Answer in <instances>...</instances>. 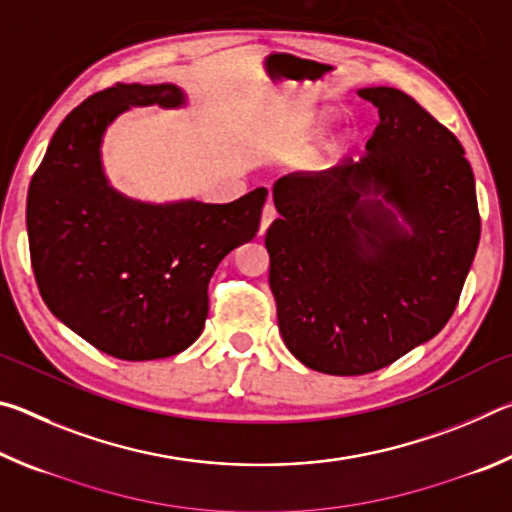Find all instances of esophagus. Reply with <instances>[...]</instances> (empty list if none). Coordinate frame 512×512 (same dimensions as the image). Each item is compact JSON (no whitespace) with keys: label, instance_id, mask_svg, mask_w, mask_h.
Segmentation results:
<instances>
[{"label":"esophagus","instance_id":"34e87169","mask_svg":"<svg viewBox=\"0 0 512 512\" xmlns=\"http://www.w3.org/2000/svg\"><path fill=\"white\" fill-rule=\"evenodd\" d=\"M273 219H275V207L271 203H266L264 210H262V225H259V235H264Z\"/></svg>","mask_w":512,"mask_h":512}]
</instances>
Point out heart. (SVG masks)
Wrapping results in <instances>:
<instances>
[{
  "instance_id": "1",
  "label": "heart",
  "mask_w": 512,
  "mask_h": 512,
  "mask_svg": "<svg viewBox=\"0 0 512 512\" xmlns=\"http://www.w3.org/2000/svg\"><path fill=\"white\" fill-rule=\"evenodd\" d=\"M334 121V112H329V110H320V112H316L314 117H311V131L314 133H320V131H325V128L332 124ZM341 140L339 142H334V144H329L327 149L318 155L316 158V164H323V162H327V158H332V155L341 149Z\"/></svg>"
}]
</instances>
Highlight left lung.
I'll list each match as a JSON object with an SVG mask.
<instances>
[{
    "instance_id": "8db88e82",
    "label": "left lung",
    "mask_w": 512,
    "mask_h": 512,
    "mask_svg": "<svg viewBox=\"0 0 512 512\" xmlns=\"http://www.w3.org/2000/svg\"><path fill=\"white\" fill-rule=\"evenodd\" d=\"M379 124L359 162L287 173L266 230L287 350L325 375H366L454 314L481 237L461 142L395 88H361Z\"/></svg>"
}]
</instances>
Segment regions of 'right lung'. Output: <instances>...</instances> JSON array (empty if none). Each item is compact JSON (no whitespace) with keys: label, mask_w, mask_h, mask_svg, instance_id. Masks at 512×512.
<instances>
[{"label":"right lung","mask_w":512,"mask_h":512,"mask_svg":"<svg viewBox=\"0 0 512 512\" xmlns=\"http://www.w3.org/2000/svg\"><path fill=\"white\" fill-rule=\"evenodd\" d=\"M173 83L92 94L51 137L27 196L31 264L51 314L124 361L187 350L207 318V284L257 235L266 189L232 203H151L121 194L103 169V137L131 108H187Z\"/></svg>","instance_id":"obj_1"}]
</instances>
